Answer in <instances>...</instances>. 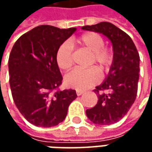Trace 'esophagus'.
<instances>
[{
	"instance_id": "34e87169",
	"label": "esophagus",
	"mask_w": 152,
	"mask_h": 152,
	"mask_svg": "<svg viewBox=\"0 0 152 152\" xmlns=\"http://www.w3.org/2000/svg\"><path fill=\"white\" fill-rule=\"evenodd\" d=\"M76 94H77V96H81L82 94H84V91H76Z\"/></svg>"
}]
</instances>
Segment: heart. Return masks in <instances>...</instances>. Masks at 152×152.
Wrapping results in <instances>:
<instances>
[{
  "label": "heart",
  "mask_w": 152,
  "mask_h": 152,
  "mask_svg": "<svg viewBox=\"0 0 152 152\" xmlns=\"http://www.w3.org/2000/svg\"><path fill=\"white\" fill-rule=\"evenodd\" d=\"M80 48L91 53L89 65L96 64L102 73H107L113 61V53L104 46L105 40L102 35L95 32H87L76 39ZM57 66L63 71L69 70L73 64V51L70 45L64 42L60 45L56 53ZM100 81V73L96 67L74 69L65 76L64 82L67 87L78 91H85Z\"/></svg>",
  "instance_id": "1"
}]
</instances>
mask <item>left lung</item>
<instances>
[{
    "label": "left lung",
    "instance_id": "8db88e82",
    "mask_svg": "<svg viewBox=\"0 0 152 152\" xmlns=\"http://www.w3.org/2000/svg\"><path fill=\"white\" fill-rule=\"evenodd\" d=\"M83 29L101 33L113 44V61L107 77L96 87L98 102L86 110L94 124L110 125L122 119L135 101L140 73V56L129 34L108 22L86 25Z\"/></svg>",
    "mask_w": 152,
    "mask_h": 152
}]
</instances>
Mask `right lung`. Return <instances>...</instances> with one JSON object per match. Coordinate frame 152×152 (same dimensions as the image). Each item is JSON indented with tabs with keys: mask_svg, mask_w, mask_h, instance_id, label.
<instances>
[{
	"mask_svg": "<svg viewBox=\"0 0 152 152\" xmlns=\"http://www.w3.org/2000/svg\"><path fill=\"white\" fill-rule=\"evenodd\" d=\"M76 28L35 27L18 39L8 60L9 83L16 107L30 124L50 128L65 119L74 90H58L62 76L56 53Z\"/></svg>",
	"mask_w": 152,
	"mask_h": 152,
	"instance_id": "right-lung-1",
	"label": "right lung"
}]
</instances>
